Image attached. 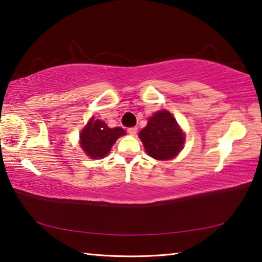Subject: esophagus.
<instances>
[{
    "instance_id": "1",
    "label": "esophagus",
    "mask_w": 262,
    "mask_h": 262,
    "mask_svg": "<svg viewBox=\"0 0 262 262\" xmlns=\"http://www.w3.org/2000/svg\"><path fill=\"white\" fill-rule=\"evenodd\" d=\"M137 133V128L136 127H132V128H128V134L132 135V136H135Z\"/></svg>"
}]
</instances>
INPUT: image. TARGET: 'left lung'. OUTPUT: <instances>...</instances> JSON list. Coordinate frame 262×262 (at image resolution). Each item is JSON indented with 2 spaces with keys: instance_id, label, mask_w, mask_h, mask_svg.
I'll list each match as a JSON object with an SVG mask.
<instances>
[{
  "instance_id": "8db88e82",
  "label": "left lung",
  "mask_w": 262,
  "mask_h": 262,
  "mask_svg": "<svg viewBox=\"0 0 262 262\" xmlns=\"http://www.w3.org/2000/svg\"><path fill=\"white\" fill-rule=\"evenodd\" d=\"M139 136L149 156L159 161H166L177 156L185 141L176 119L165 110L155 113Z\"/></svg>"
}]
</instances>
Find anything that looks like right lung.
Wrapping results in <instances>:
<instances>
[{"instance_id":"add662e5","label":"right lung","mask_w":262,"mask_h":262,"mask_svg":"<svg viewBox=\"0 0 262 262\" xmlns=\"http://www.w3.org/2000/svg\"><path fill=\"white\" fill-rule=\"evenodd\" d=\"M125 135L120 127L110 128L100 120H90L81 133V145L91 158L105 157L118 137Z\"/></svg>"}]
</instances>
